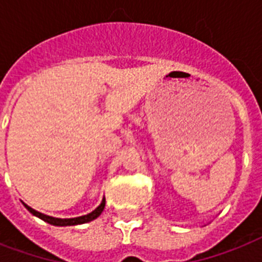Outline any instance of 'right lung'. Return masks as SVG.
<instances>
[{
    "mask_svg": "<svg viewBox=\"0 0 262 262\" xmlns=\"http://www.w3.org/2000/svg\"><path fill=\"white\" fill-rule=\"evenodd\" d=\"M23 205L28 209V211L32 213L34 216L39 217V219H42L43 222H46V223L51 224V226H57V227H67V226H77V224H84L88 223V222H92L96 217H99V215L102 213L103 209H104V205H106V199L103 197L102 203L99 204L98 208H95L94 211L87 213V215L79 216V217H71V219H59V217H53V216L45 215V213H40V212L35 211L31 207H28L27 204L23 203Z\"/></svg>",
    "mask_w": 262,
    "mask_h": 262,
    "instance_id": "add662e5",
    "label": "right lung"
}]
</instances>
